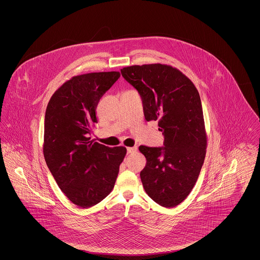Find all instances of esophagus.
Wrapping results in <instances>:
<instances>
[{"instance_id":"1","label":"esophagus","mask_w":260,"mask_h":260,"mask_svg":"<svg viewBox=\"0 0 260 260\" xmlns=\"http://www.w3.org/2000/svg\"><path fill=\"white\" fill-rule=\"evenodd\" d=\"M127 153L129 154V153H135L136 152V150H137V147L136 146H134V147H127Z\"/></svg>"}]
</instances>
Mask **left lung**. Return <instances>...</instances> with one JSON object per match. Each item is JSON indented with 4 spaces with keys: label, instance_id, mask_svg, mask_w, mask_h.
<instances>
[{
    "label": "left lung",
    "instance_id": "left-lung-1",
    "mask_svg": "<svg viewBox=\"0 0 260 260\" xmlns=\"http://www.w3.org/2000/svg\"><path fill=\"white\" fill-rule=\"evenodd\" d=\"M140 93L146 121H158L165 147L141 145L147 162L140 173L149 197L165 208L182 203L196 184L208 137L198 89L171 65L154 63L121 69Z\"/></svg>",
    "mask_w": 260,
    "mask_h": 260
}]
</instances>
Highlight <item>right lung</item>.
Listing matches in <instances>:
<instances>
[{
    "mask_svg": "<svg viewBox=\"0 0 260 260\" xmlns=\"http://www.w3.org/2000/svg\"><path fill=\"white\" fill-rule=\"evenodd\" d=\"M120 76L117 71L74 76L55 90L47 106L45 160L65 196L83 209L110 194L126 154L124 146L107 147L88 137L98 123L99 100Z\"/></svg>",
    "mask_w": 260,
    "mask_h": 260,
    "instance_id": "1",
    "label": "right lung"
}]
</instances>
